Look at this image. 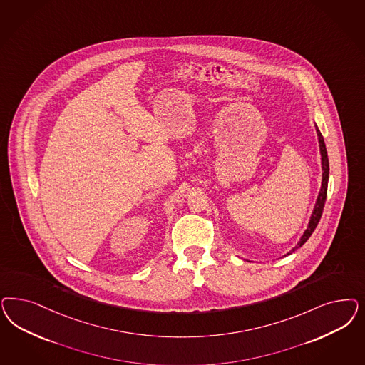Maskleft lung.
I'll list each match as a JSON object with an SVG mask.
<instances>
[{
	"label": "left lung",
	"mask_w": 365,
	"mask_h": 365,
	"mask_svg": "<svg viewBox=\"0 0 365 365\" xmlns=\"http://www.w3.org/2000/svg\"><path fill=\"white\" fill-rule=\"evenodd\" d=\"M316 131L318 135V145H319V154H321V168H322V180H321V188L318 192L317 200L314 204V208L310 215L309 219V224L306 227L305 232L301 236L299 242L295 245L294 247L292 248L286 255L293 254L297 248L302 247L305 245L306 240L310 237L313 234V231L316 230L318 222L321 219V215L324 211V205H325V200H327V192H328V180H329V158H328V152H327V146L324 142V137L321 134V131L318 130L317 125H316ZM284 255V257H286Z\"/></svg>",
	"instance_id": "8db88e82"
}]
</instances>
